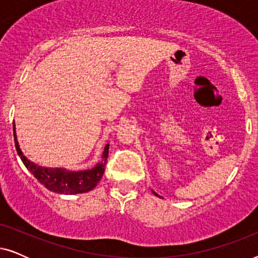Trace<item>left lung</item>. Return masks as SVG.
<instances>
[{
  "instance_id": "left-lung-1",
  "label": "left lung",
  "mask_w": 258,
  "mask_h": 258,
  "mask_svg": "<svg viewBox=\"0 0 258 258\" xmlns=\"http://www.w3.org/2000/svg\"><path fill=\"white\" fill-rule=\"evenodd\" d=\"M153 192H154V191H153ZM154 194H155V195H156V196H158V195H157V194H156V192H154Z\"/></svg>"
}]
</instances>
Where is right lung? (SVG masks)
I'll return each instance as SVG.
<instances>
[{"mask_svg": "<svg viewBox=\"0 0 258 258\" xmlns=\"http://www.w3.org/2000/svg\"><path fill=\"white\" fill-rule=\"evenodd\" d=\"M13 126L15 148L17 154H19V156L23 162V164L37 178V181L41 184H43L45 188L50 190V191L66 194V195H75V194L88 192L90 190H93L97 185V183L101 181L102 176L104 174L105 165H107L109 144L104 147V151L102 154V160L91 169L70 171L64 168H45L35 164L34 162H30L24 156L22 150L20 149L19 142H17L15 122L13 123Z\"/></svg>", "mask_w": 258, "mask_h": 258, "instance_id": "obj_1", "label": "right lung"}]
</instances>
